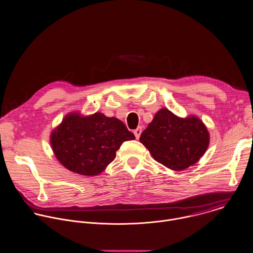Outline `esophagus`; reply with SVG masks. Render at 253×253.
<instances>
[{
	"label": "esophagus",
	"instance_id": "34e87169",
	"mask_svg": "<svg viewBox=\"0 0 253 253\" xmlns=\"http://www.w3.org/2000/svg\"><path fill=\"white\" fill-rule=\"evenodd\" d=\"M141 133H142V128H141V127H138V128L134 131V135H135V137H136L137 139H139V138H140Z\"/></svg>",
	"mask_w": 253,
	"mask_h": 253
}]
</instances>
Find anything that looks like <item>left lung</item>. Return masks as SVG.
I'll list each match as a JSON object with an SVG mask.
<instances>
[{
  "label": "left lung",
  "instance_id": "left-lung-1",
  "mask_svg": "<svg viewBox=\"0 0 253 253\" xmlns=\"http://www.w3.org/2000/svg\"><path fill=\"white\" fill-rule=\"evenodd\" d=\"M209 140L207 128L199 118H179L166 108L156 113L140 137L153 158L172 170L196 164L205 154Z\"/></svg>",
  "mask_w": 253,
  "mask_h": 253
}]
</instances>
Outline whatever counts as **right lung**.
I'll list each match as a JSON object with an SVG mask.
<instances>
[{
	"label": "right lung",
	"mask_w": 253,
	"mask_h": 253,
	"mask_svg": "<svg viewBox=\"0 0 253 253\" xmlns=\"http://www.w3.org/2000/svg\"><path fill=\"white\" fill-rule=\"evenodd\" d=\"M134 139L122 121L96 112L87 117L67 115L52 132L50 141L56 158L66 169L93 176L115 159L123 142Z\"/></svg>",
	"instance_id": "1"
}]
</instances>
